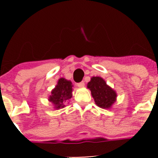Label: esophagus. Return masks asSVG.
Instances as JSON below:
<instances>
[{
    "label": "esophagus",
    "instance_id": "esophagus-1",
    "mask_svg": "<svg viewBox=\"0 0 158 158\" xmlns=\"http://www.w3.org/2000/svg\"><path fill=\"white\" fill-rule=\"evenodd\" d=\"M77 85L79 88L84 87V86H85V82L81 81V82H80V83H77Z\"/></svg>",
    "mask_w": 158,
    "mask_h": 158
}]
</instances>
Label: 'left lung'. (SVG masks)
<instances>
[{
	"label": "left lung",
	"instance_id": "1",
	"mask_svg": "<svg viewBox=\"0 0 158 158\" xmlns=\"http://www.w3.org/2000/svg\"><path fill=\"white\" fill-rule=\"evenodd\" d=\"M96 104L102 108H109L115 101L116 93L100 77H93L88 83Z\"/></svg>",
	"mask_w": 158,
	"mask_h": 158
}]
</instances>
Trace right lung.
Wrapping results in <instances>:
<instances>
[{
  "label": "right lung",
  "mask_w": 158,
  "mask_h": 158,
  "mask_svg": "<svg viewBox=\"0 0 158 158\" xmlns=\"http://www.w3.org/2000/svg\"><path fill=\"white\" fill-rule=\"evenodd\" d=\"M73 85L71 81L60 78L58 85L51 92L49 100L53 103L56 109L65 107V103L72 97Z\"/></svg>",
  "instance_id": "1"
}]
</instances>
